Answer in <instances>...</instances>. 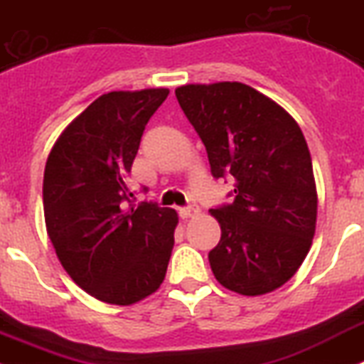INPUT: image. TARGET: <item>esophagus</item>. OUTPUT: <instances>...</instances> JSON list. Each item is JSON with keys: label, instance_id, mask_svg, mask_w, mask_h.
<instances>
[{"label": "esophagus", "instance_id": "esophagus-1", "mask_svg": "<svg viewBox=\"0 0 364 364\" xmlns=\"http://www.w3.org/2000/svg\"><path fill=\"white\" fill-rule=\"evenodd\" d=\"M195 213H198L197 206H186V208H180L178 210V215L182 217V219H189V217H193Z\"/></svg>", "mask_w": 364, "mask_h": 364}]
</instances>
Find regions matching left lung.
<instances>
[{
  "label": "left lung",
  "mask_w": 364,
  "mask_h": 364,
  "mask_svg": "<svg viewBox=\"0 0 364 364\" xmlns=\"http://www.w3.org/2000/svg\"><path fill=\"white\" fill-rule=\"evenodd\" d=\"M215 178L234 182V203L210 210L220 241L208 254L223 287L271 293L306 259L316 225L311 154L296 121L243 82L175 90Z\"/></svg>",
  "instance_id": "left-lung-1"
}]
</instances>
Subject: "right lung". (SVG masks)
Instances as JSON below:
<instances>
[{
	"label": "right lung",
	"mask_w": 364,
	"mask_h": 364,
	"mask_svg": "<svg viewBox=\"0 0 364 364\" xmlns=\"http://www.w3.org/2000/svg\"><path fill=\"white\" fill-rule=\"evenodd\" d=\"M167 95V88L105 93L64 129L46 161L48 235L71 279L101 302L130 306L166 278L178 215L156 203L132 204L129 173Z\"/></svg>",
	"instance_id": "obj_1"
}]
</instances>
